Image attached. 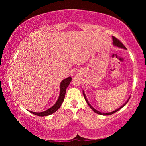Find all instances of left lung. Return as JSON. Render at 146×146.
Returning a JSON list of instances; mask_svg holds the SVG:
<instances>
[{
    "label": "left lung",
    "instance_id": "left-lung-1",
    "mask_svg": "<svg viewBox=\"0 0 146 146\" xmlns=\"http://www.w3.org/2000/svg\"><path fill=\"white\" fill-rule=\"evenodd\" d=\"M112 39H113V45H114L115 46H117V47H118V48H123V49H127V48L125 47L124 45H123V44H122V43L119 41V39H117L116 38H115V37H113V36H112ZM83 96H84V98H85V99L86 103H87V104L89 105L90 107V108H92V110L94 111H95V112L96 113L99 114V115H110L113 114L114 113H115L116 111H119V110L120 109V108H122L123 107H124L125 105H126V104L127 103L128 101L129 100L130 98H131V97H129V98H128V100L126 101L125 103L124 104H123V105H122V106H121L120 108H118V109H117L116 110H114L113 111H111V112H109V113H102V112H100V111H98V110H95L94 107H93L92 106H91V105L90 104V103H89V102H88V100H87V98H86V95H85V93H84V91H83Z\"/></svg>",
    "mask_w": 146,
    "mask_h": 146
}]
</instances>
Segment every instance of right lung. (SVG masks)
<instances>
[{
	"mask_svg": "<svg viewBox=\"0 0 146 146\" xmlns=\"http://www.w3.org/2000/svg\"><path fill=\"white\" fill-rule=\"evenodd\" d=\"M71 81V76L68 77V78L63 80L60 83V96H59L58 100L56 102L55 104L52 106L51 108H49L48 110L42 111V112H34V111H30L31 113H32L33 114L36 115L38 116H41V117H44V116H48L49 115L52 114L54 113L55 111H56L60 107L65 97V94H66V88L69 85Z\"/></svg>",
	"mask_w": 146,
	"mask_h": 146,
	"instance_id": "right-lung-1",
	"label": "right lung"
}]
</instances>
